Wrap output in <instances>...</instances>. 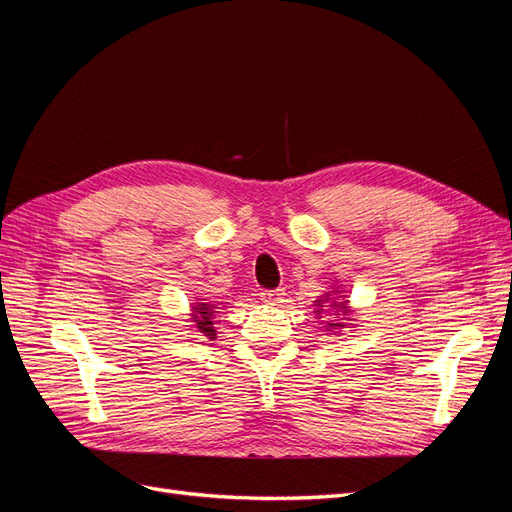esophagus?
<instances>
[{
	"instance_id": "esophagus-1",
	"label": "esophagus",
	"mask_w": 512,
	"mask_h": 512,
	"mask_svg": "<svg viewBox=\"0 0 512 512\" xmlns=\"http://www.w3.org/2000/svg\"><path fill=\"white\" fill-rule=\"evenodd\" d=\"M262 301H265L267 305H280L286 301V292L284 288H277V290H262L260 292Z\"/></svg>"
}]
</instances>
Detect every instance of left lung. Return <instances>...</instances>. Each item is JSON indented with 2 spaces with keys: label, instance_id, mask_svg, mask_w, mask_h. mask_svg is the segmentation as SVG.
Segmentation results:
<instances>
[{
  "label": "left lung",
  "instance_id": "1",
  "mask_svg": "<svg viewBox=\"0 0 512 512\" xmlns=\"http://www.w3.org/2000/svg\"><path fill=\"white\" fill-rule=\"evenodd\" d=\"M339 296L343 298L346 297L344 294V290H339V288H333L331 292H324L322 297L318 299V301H314V305H316V316L318 318H324L321 316L322 313L327 316L329 314V309H333V318H339V316H350L352 314V309H350V303L348 301L342 302L338 299ZM350 320V318H348ZM348 320H324L322 324H324V329L327 331H331V333H337V331H342V329H346V324H348Z\"/></svg>",
  "mask_w": 512,
  "mask_h": 512
}]
</instances>
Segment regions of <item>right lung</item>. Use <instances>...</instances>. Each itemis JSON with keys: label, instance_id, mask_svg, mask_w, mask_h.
Wrapping results in <instances>:
<instances>
[{"label": "right lung", "instance_id": "obj_1", "mask_svg": "<svg viewBox=\"0 0 512 512\" xmlns=\"http://www.w3.org/2000/svg\"><path fill=\"white\" fill-rule=\"evenodd\" d=\"M218 305L213 301H205V299H196V303L192 305V327L194 331L200 335V339H209L213 342L215 337H218V331H215V314H218Z\"/></svg>", "mask_w": 512, "mask_h": 512}]
</instances>
